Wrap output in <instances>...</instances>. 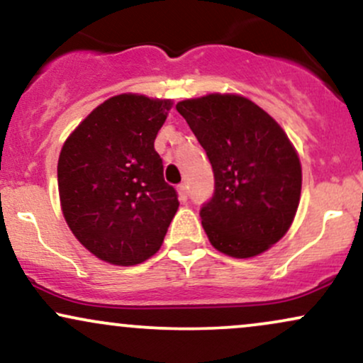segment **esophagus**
<instances>
[{
	"instance_id": "obj_1",
	"label": "esophagus",
	"mask_w": 363,
	"mask_h": 363,
	"mask_svg": "<svg viewBox=\"0 0 363 363\" xmlns=\"http://www.w3.org/2000/svg\"><path fill=\"white\" fill-rule=\"evenodd\" d=\"M178 197H180V200L183 203L189 200V190H186V185L185 183H182V185H178Z\"/></svg>"
}]
</instances>
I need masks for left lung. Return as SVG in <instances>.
<instances>
[{
	"label": "left lung",
	"mask_w": 363,
	"mask_h": 363,
	"mask_svg": "<svg viewBox=\"0 0 363 363\" xmlns=\"http://www.w3.org/2000/svg\"><path fill=\"white\" fill-rule=\"evenodd\" d=\"M177 110L214 172V194L200 208L208 241L234 258L267 251L289 231L301 199V161L282 127L240 95L194 98Z\"/></svg>",
	"instance_id": "obj_1"
}]
</instances>
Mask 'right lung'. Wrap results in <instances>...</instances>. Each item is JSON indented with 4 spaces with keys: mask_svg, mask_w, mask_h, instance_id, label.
I'll list each match as a JSON object with an SVG mask.
<instances>
[{
    "mask_svg": "<svg viewBox=\"0 0 363 363\" xmlns=\"http://www.w3.org/2000/svg\"><path fill=\"white\" fill-rule=\"evenodd\" d=\"M169 106V100L143 95L108 98L61 149L64 219L84 248L112 265H138L152 257L180 206L155 149Z\"/></svg>",
    "mask_w": 363,
    "mask_h": 363,
    "instance_id": "obj_1",
    "label": "right lung"
}]
</instances>
